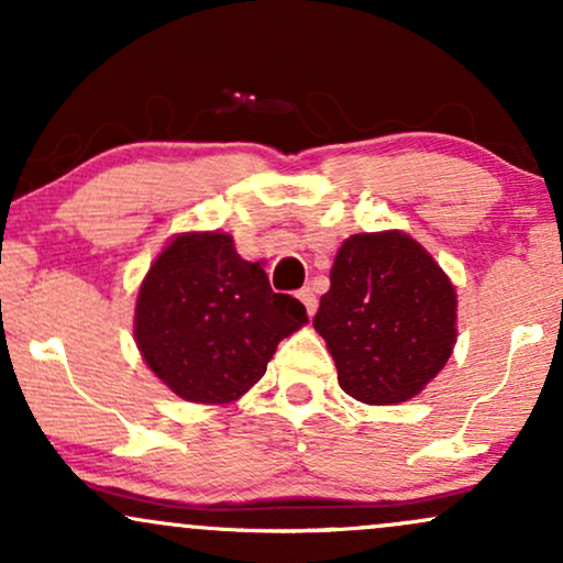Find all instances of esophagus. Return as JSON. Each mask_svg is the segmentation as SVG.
<instances>
[{
	"label": "esophagus",
	"mask_w": 563,
	"mask_h": 563,
	"mask_svg": "<svg viewBox=\"0 0 563 563\" xmlns=\"http://www.w3.org/2000/svg\"><path fill=\"white\" fill-rule=\"evenodd\" d=\"M299 299H301L303 307H307L309 314L318 312V296H314L312 288H301V290H299Z\"/></svg>",
	"instance_id": "34e87169"
}]
</instances>
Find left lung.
Returning a JSON list of instances; mask_svg holds the SVG:
<instances>
[{"instance_id": "1", "label": "left lung", "mask_w": 563, "mask_h": 563, "mask_svg": "<svg viewBox=\"0 0 563 563\" xmlns=\"http://www.w3.org/2000/svg\"><path fill=\"white\" fill-rule=\"evenodd\" d=\"M314 331L339 386L365 405H399L426 389L457 341V294L444 269L402 230L341 243Z\"/></svg>"}]
</instances>
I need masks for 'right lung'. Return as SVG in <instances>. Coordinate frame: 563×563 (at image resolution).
Wrapping results in <instances>:
<instances>
[{
  "instance_id": "obj_1",
  "label": "right lung",
  "mask_w": 563,
  "mask_h": 563,
  "mask_svg": "<svg viewBox=\"0 0 563 563\" xmlns=\"http://www.w3.org/2000/svg\"><path fill=\"white\" fill-rule=\"evenodd\" d=\"M307 309L269 288L228 232H177L153 260L134 303V341L164 386L196 405L241 399Z\"/></svg>"
}]
</instances>
